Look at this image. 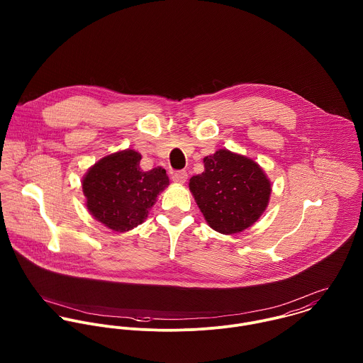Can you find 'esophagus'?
Instances as JSON below:
<instances>
[{
    "instance_id": "esophagus-1",
    "label": "esophagus",
    "mask_w": 363,
    "mask_h": 363,
    "mask_svg": "<svg viewBox=\"0 0 363 363\" xmlns=\"http://www.w3.org/2000/svg\"><path fill=\"white\" fill-rule=\"evenodd\" d=\"M172 180H173L174 183L183 184V183H186V180H187V173H186L184 170H179V172H174V173L172 174Z\"/></svg>"
}]
</instances>
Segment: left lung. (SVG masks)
Listing matches in <instances>:
<instances>
[{"label": "left lung", "instance_id": "obj_1", "mask_svg": "<svg viewBox=\"0 0 363 363\" xmlns=\"http://www.w3.org/2000/svg\"><path fill=\"white\" fill-rule=\"evenodd\" d=\"M206 170L190 179V190L208 225L225 235L245 230L267 208L271 184L252 159L219 150L204 159Z\"/></svg>", "mask_w": 363, "mask_h": 363}]
</instances>
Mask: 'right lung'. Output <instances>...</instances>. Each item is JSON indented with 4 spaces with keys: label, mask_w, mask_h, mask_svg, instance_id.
I'll return each instance as SVG.
<instances>
[{
    "label": "right lung",
    "mask_w": 363,
    "mask_h": 363,
    "mask_svg": "<svg viewBox=\"0 0 363 363\" xmlns=\"http://www.w3.org/2000/svg\"><path fill=\"white\" fill-rule=\"evenodd\" d=\"M133 150L101 159L82 180L86 207L107 228L127 232L144 222L157 194L169 184L166 170L144 172Z\"/></svg>",
    "instance_id": "1"
}]
</instances>
